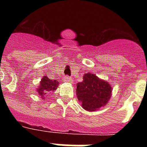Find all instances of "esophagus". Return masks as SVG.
<instances>
[{
  "label": "esophagus",
  "instance_id": "1",
  "mask_svg": "<svg viewBox=\"0 0 147 147\" xmlns=\"http://www.w3.org/2000/svg\"><path fill=\"white\" fill-rule=\"evenodd\" d=\"M64 81L67 82V83H71V79L69 76H65L64 78Z\"/></svg>",
  "mask_w": 147,
  "mask_h": 147
}]
</instances>
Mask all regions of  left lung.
I'll list each match as a JSON object with an SVG mask.
<instances>
[{
	"mask_svg": "<svg viewBox=\"0 0 147 147\" xmlns=\"http://www.w3.org/2000/svg\"><path fill=\"white\" fill-rule=\"evenodd\" d=\"M83 82L77 83L76 95L85 110L94 112L108 103L112 87L105 80L92 73L84 74Z\"/></svg>",
	"mask_w": 147,
	"mask_h": 147,
	"instance_id": "1",
	"label": "left lung"
}]
</instances>
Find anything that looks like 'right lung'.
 Returning <instances> with one entry per match:
<instances>
[{
    "mask_svg": "<svg viewBox=\"0 0 147 147\" xmlns=\"http://www.w3.org/2000/svg\"><path fill=\"white\" fill-rule=\"evenodd\" d=\"M59 85V82L57 80H49L48 77L45 76L42 78V80L39 83L38 88H37V92L42 98L45 99L44 96L46 94H49L50 92H54Z\"/></svg>",
    "mask_w": 147,
    "mask_h": 147,
    "instance_id": "right-lung-1",
    "label": "right lung"
}]
</instances>
